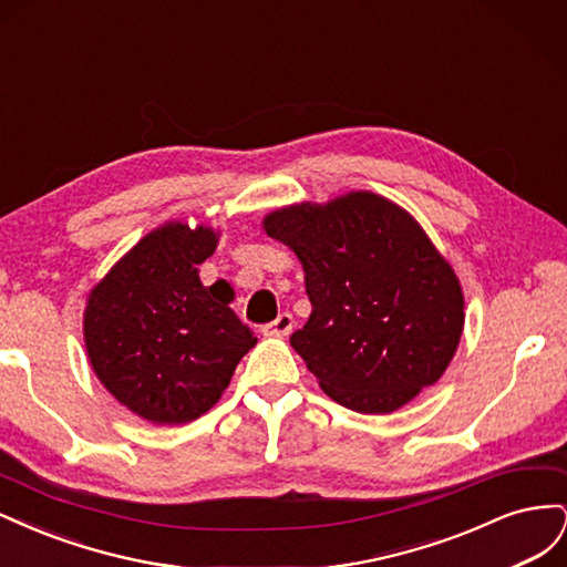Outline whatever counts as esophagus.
Here are the masks:
<instances>
[{"label":"esophagus","instance_id":"obj_1","mask_svg":"<svg viewBox=\"0 0 567 567\" xmlns=\"http://www.w3.org/2000/svg\"><path fill=\"white\" fill-rule=\"evenodd\" d=\"M290 329H293V317H290L288 312H281L277 319L265 326L262 333L269 338H284L290 333Z\"/></svg>","mask_w":567,"mask_h":567}]
</instances>
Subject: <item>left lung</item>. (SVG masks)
<instances>
[{"label":"left lung","instance_id":"left-lung-1","mask_svg":"<svg viewBox=\"0 0 567 567\" xmlns=\"http://www.w3.org/2000/svg\"><path fill=\"white\" fill-rule=\"evenodd\" d=\"M298 255L312 315L290 346L321 390L359 414H390L440 381L463 331L452 265L400 205L352 192L265 217Z\"/></svg>","mask_w":567,"mask_h":567}]
</instances>
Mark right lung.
<instances>
[{"instance_id":"right-lung-1","label":"right lung","mask_w":567,"mask_h":567,"mask_svg":"<svg viewBox=\"0 0 567 567\" xmlns=\"http://www.w3.org/2000/svg\"><path fill=\"white\" fill-rule=\"evenodd\" d=\"M217 231L182 221L153 229L90 293L84 346L96 379L132 414L158 425L213 409L255 346L227 293L203 286L198 265Z\"/></svg>"}]
</instances>
